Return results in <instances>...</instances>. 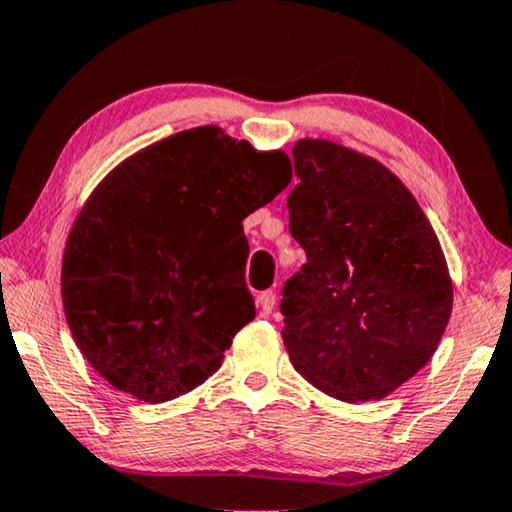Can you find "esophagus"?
I'll use <instances>...</instances> for the list:
<instances>
[{"mask_svg": "<svg viewBox=\"0 0 512 512\" xmlns=\"http://www.w3.org/2000/svg\"><path fill=\"white\" fill-rule=\"evenodd\" d=\"M273 306H276V292L273 290H266V292H259L257 294V308H259V315H269L273 311Z\"/></svg>", "mask_w": 512, "mask_h": 512, "instance_id": "esophagus-1", "label": "esophagus"}]
</instances>
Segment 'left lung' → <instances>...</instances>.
I'll return each instance as SVG.
<instances>
[{
    "instance_id": "obj_1",
    "label": "left lung",
    "mask_w": 512,
    "mask_h": 512,
    "mask_svg": "<svg viewBox=\"0 0 512 512\" xmlns=\"http://www.w3.org/2000/svg\"><path fill=\"white\" fill-rule=\"evenodd\" d=\"M292 155L290 232L308 262L283 287L285 350L329 397L385 399L434 357L450 322L441 241L373 157L327 139H299Z\"/></svg>"
}]
</instances>
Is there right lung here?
Returning a JSON list of instances; mask_svg holds the SVG:
<instances>
[{
    "mask_svg": "<svg viewBox=\"0 0 512 512\" xmlns=\"http://www.w3.org/2000/svg\"><path fill=\"white\" fill-rule=\"evenodd\" d=\"M290 181L287 153L218 125L171 134L111 169L62 257L64 315L92 369L146 403L206 383L255 318L243 220Z\"/></svg>",
    "mask_w": 512,
    "mask_h": 512,
    "instance_id": "add662e5",
    "label": "right lung"
}]
</instances>
